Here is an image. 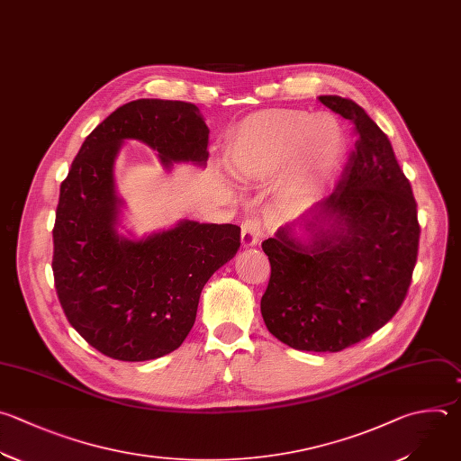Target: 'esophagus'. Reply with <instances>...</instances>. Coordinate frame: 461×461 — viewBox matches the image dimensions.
Returning <instances> with one entry per match:
<instances>
[{
	"mask_svg": "<svg viewBox=\"0 0 461 461\" xmlns=\"http://www.w3.org/2000/svg\"><path fill=\"white\" fill-rule=\"evenodd\" d=\"M262 235V226L260 221L249 219L242 224V235H240V244L242 248H253L258 244V239Z\"/></svg>",
	"mask_w": 461,
	"mask_h": 461,
	"instance_id": "1",
	"label": "esophagus"
}]
</instances>
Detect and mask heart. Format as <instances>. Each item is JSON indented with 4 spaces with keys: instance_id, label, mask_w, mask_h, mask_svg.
<instances>
[{
    "instance_id": "obj_1",
    "label": "heart",
    "mask_w": 461,
    "mask_h": 461,
    "mask_svg": "<svg viewBox=\"0 0 461 461\" xmlns=\"http://www.w3.org/2000/svg\"><path fill=\"white\" fill-rule=\"evenodd\" d=\"M346 137L328 113L267 108L249 113L228 135L224 163L233 179L260 185L280 176L271 206L282 219L308 212L335 176Z\"/></svg>"
}]
</instances>
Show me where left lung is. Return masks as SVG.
Segmentation results:
<instances>
[{"label": "left lung", "mask_w": 461, "mask_h": 461, "mask_svg": "<svg viewBox=\"0 0 461 461\" xmlns=\"http://www.w3.org/2000/svg\"><path fill=\"white\" fill-rule=\"evenodd\" d=\"M319 99L349 119L358 139L340 183L312 219L285 224L262 242L271 276L260 312L282 344L337 353L371 337L400 310L420 224L387 135L355 101Z\"/></svg>", "instance_id": "8db88e82"}]
</instances>
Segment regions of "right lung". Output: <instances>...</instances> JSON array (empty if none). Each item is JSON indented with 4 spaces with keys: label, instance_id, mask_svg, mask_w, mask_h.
I'll list each match as a JSON object with an SVG mask.
<instances>
[{
    "label": "right lung",
    "instance_id": "1",
    "mask_svg": "<svg viewBox=\"0 0 461 461\" xmlns=\"http://www.w3.org/2000/svg\"><path fill=\"white\" fill-rule=\"evenodd\" d=\"M210 130L192 103L137 99L85 139L61 183L52 271L72 328L103 355L144 362L176 351L194 328L201 291L235 257L240 228L181 221L133 239L119 233L117 153L137 139L174 163L204 167Z\"/></svg>",
    "mask_w": 461,
    "mask_h": 461
}]
</instances>
